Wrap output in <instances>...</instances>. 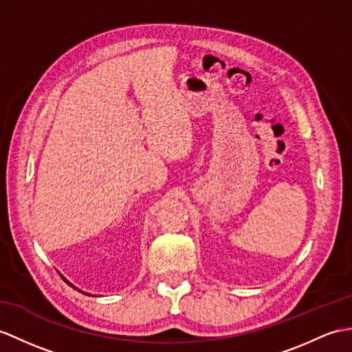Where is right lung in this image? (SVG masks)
Wrapping results in <instances>:
<instances>
[{"label":"right lung","mask_w":352,"mask_h":352,"mask_svg":"<svg viewBox=\"0 0 352 352\" xmlns=\"http://www.w3.org/2000/svg\"><path fill=\"white\" fill-rule=\"evenodd\" d=\"M59 275H61V273H59ZM61 278H63V280H64V282H65V284H68V285H70V287H72V288H74V289H77V288H76V287H74V285H73V284H72V282H70V280H68V279H65V278H64V276H63V275H61ZM77 291H80V289H77Z\"/></svg>","instance_id":"obj_1"}]
</instances>
